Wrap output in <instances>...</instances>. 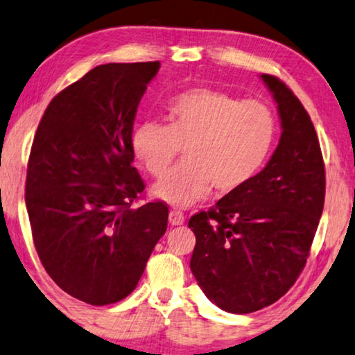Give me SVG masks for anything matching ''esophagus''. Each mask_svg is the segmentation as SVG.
I'll list each match as a JSON object with an SVG mask.
<instances>
[{"label":"esophagus","instance_id":"obj_1","mask_svg":"<svg viewBox=\"0 0 355 355\" xmlns=\"http://www.w3.org/2000/svg\"><path fill=\"white\" fill-rule=\"evenodd\" d=\"M169 224L171 225H182L184 224V214L181 211H176V209H173V211H169Z\"/></svg>","mask_w":355,"mask_h":355}]
</instances>
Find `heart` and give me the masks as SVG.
<instances>
[{
	"mask_svg": "<svg viewBox=\"0 0 355 355\" xmlns=\"http://www.w3.org/2000/svg\"><path fill=\"white\" fill-rule=\"evenodd\" d=\"M166 125L146 120L132 130V152L152 178L171 169L184 148L186 162L152 189L174 208L208 198L214 187L230 193L246 186L266 165L274 146L275 114L263 101L195 88L173 97Z\"/></svg>",
	"mask_w": 355,
	"mask_h": 355,
	"instance_id": "heart-1",
	"label": "heart"
}]
</instances>
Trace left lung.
<instances>
[{"label": "left lung", "mask_w": 355, "mask_h": 355, "mask_svg": "<svg viewBox=\"0 0 355 355\" xmlns=\"http://www.w3.org/2000/svg\"><path fill=\"white\" fill-rule=\"evenodd\" d=\"M277 102L282 136L258 176L193 214L190 270L209 301L250 314L274 304L304 269L325 202L320 144L300 99L261 75Z\"/></svg>", "instance_id": "8db88e82"}]
</instances>
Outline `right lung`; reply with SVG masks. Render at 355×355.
I'll return each mask as SVG.
<instances>
[{
	"label": "right lung",
	"instance_id": "obj_1",
	"mask_svg": "<svg viewBox=\"0 0 355 355\" xmlns=\"http://www.w3.org/2000/svg\"><path fill=\"white\" fill-rule=\"evenodd\" d=\"M160 62L105 64L49 102L28 158L25 205L33 243L51 279L91 306L136 288L168 207L131 208L144 192L132 166V125Z\"/></svg>",
	"mask_w": 355,
	"mask_h": 355
}]
</instances>
